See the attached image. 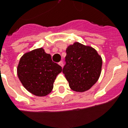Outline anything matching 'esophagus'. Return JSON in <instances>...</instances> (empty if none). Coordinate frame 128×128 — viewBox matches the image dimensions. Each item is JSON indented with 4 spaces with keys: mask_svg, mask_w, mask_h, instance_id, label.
Returning <instances> with one entry per match:
<instances>
[{
    "mask_svg": "<svg viewBox=\"0 0 128 128\" xmlns=\"http://www.w3.org/2000/svg\"><path fill=\"white\" fill-rule=\"evenodd\" d=\"M58 64H59V65H60V66H61L62 67L63 66V62H62V61L60 62Z\"/></svg>",
    "mask_w": 128,
    "mask_h": 128,
    "instance_id": "esophagus-1",
    "label": "esophagus"
}]
</instances>
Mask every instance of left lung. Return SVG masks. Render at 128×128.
I'll use <instances>...</instances> for the list:
<instances>
[{
    "label": "left lung",
    "instance_id": "8db88e82",
    "mask_svg": "<svg viewBox=\"0 0 128 128\" xmlns=\"http://www.w3.org/2000/svg\"><path fill=\"white\" fill-rule=\"evenodd\" d=\"M66 65L62 70L70 88L75 92L88 90L101 75L102 58L94 48L76 42L66 48Z\"/></svg>",
    "mask_w": 128,
    "mask_h": 128
}]
</instances>
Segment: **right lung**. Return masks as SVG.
<instances>
[{"label": "right lung", "instance_id": "add662e5", "mask_svg": "<svg viewBox=\"0 0 128 128\" xmlns=\"http://www.w3.org/2000/svg\"><path fill=\"white\" fill-rule=\"evenodd\" d=\"M62 67L52 61L50 54L39 48L24 53L20 59L17 75L22 84L32 94L44 96L53 88Z\"/></svg>", "mask_w": 128, "mask_h": 128}]
</instances>
